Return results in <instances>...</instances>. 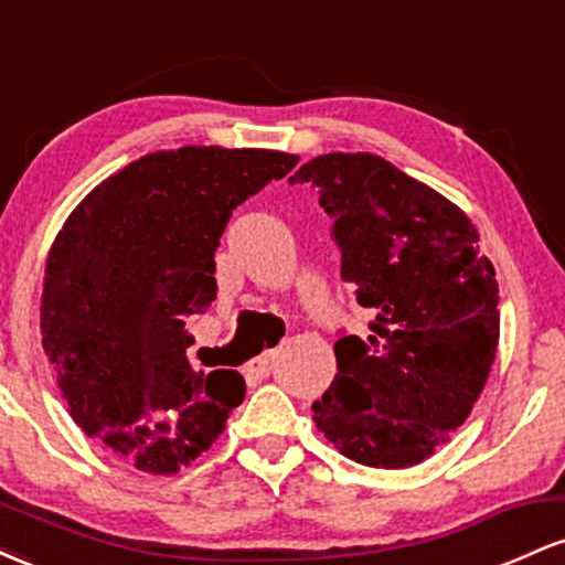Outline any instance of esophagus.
Masks as SVG:
<instances>
[{
    "label": "esophagus",
    "instance_id": "obj_1",
    "mask_svg": "<svg viewBox=\"0 0 565 565\" xmlns=\"http://www.w3.org/2000/svg\"><path fill=\"white\" fill-rule=\"evenodd\" d=\"M278 350H265L263 355H257V359H252L249 364H246V374H255V377H263V374L270 372V364H274Z\"/></svg>",
    "mask_w": 565,
    "mask_h": 565
}]
</instances>
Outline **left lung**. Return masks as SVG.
<instances>
[{
    "mask_svg": "<svg viewBox=\"0 0 565 565\" xmlns=\"http://www.w3.org/2000/svg\"><path fill=\"white\" fill-rule=\"evenodd\" d=\"M319 193L369 334L340 332L316 427L348 459L412 468L468 419L494 364V265L459 206L374 153H327L289 178Z\"/></svg>",
    "mask_w": 565,
    "mask_h": 565,
    "instance_id": "left-lung-1",
    "label": "left lung"
}]
</instances>
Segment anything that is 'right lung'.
<instances>
[{"label": "right lung", "instance_id": "add662e5", "mask_svg": "<svg viewBox=\"0 0 565 565\" xmlns=\"http://www.w3.org/2000/svg\"><path fill=\"white\" fill-rule=\"evenodd\" d=\"M297 157L185 146L140 157L87 193L44 268L42 345L74 423L142 472L170 476L244 401L233 369L193 372L188 316L217 295L231 212Z\"/></svg>", "mask_w": 565, "mask_h": 565}]
</instances>
